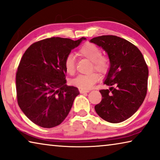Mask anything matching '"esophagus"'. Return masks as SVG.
I'll return each mask as SVG.
<instances>
[{"label":"esophagus","mask_w":160,"mask_h":160,"mask_svg":"<svg viewBox=\"0 0 160 160\" xmlns=\"http://www.w3.org/2000/svg\"><path fill=\"white\" fill-rule=\"evenodd\" d=\"M79 92L81 94H84V93H87V92H89V90H84V89H79Z\"/></svg>","instance_id":"obj_1"}]
</instances>
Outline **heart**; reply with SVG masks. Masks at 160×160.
Instances as JSON below:
<instances>
[{"instance_id":"heart-1","label":"heart","mask_w":160,"mask_h":160,"mask_svg":"<svg viewBox=\"0 0 160 160\" xmlns=\"http://www.w3.org/2000/svg\"><path fill=\"white\" fill-rule=\"evenodd\" d=\"M80 56L89 60L92 62V68L99 73H104L108 71L110 66V58L107 55L102 54V51L98 46L93 43L87 42L80 48L78 51ZM64 66L66 72L72 75L76 71V61L74 55L69 54L64 61ZM99 76L96 73L89 74H80L71 81L73 85L81 89L89 90L94 84L98 82Z\"/></svg>"}]
</instances>
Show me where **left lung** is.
Masks as SVG:
<instances>
[{
  "mask_svg": "<svg viewBox=\"0 0 160 160\" xmlns=\"http://www.w3.org/2000/svg\"><path fill=\"white\" fill-rule=\"evenodd\" d=\"M108 52L110 67L104 84L110 89L99 90L100 102L96 112L106 121L117 123L131 117L142 105L147 92V65L138 48L114 35H102L90 40Z\"/></svg>",
  "mask_w": 160,
  "mask_h": 160,
  "instance_id": "left-lung-1",
  "label": "left lung"
}]
</instances>
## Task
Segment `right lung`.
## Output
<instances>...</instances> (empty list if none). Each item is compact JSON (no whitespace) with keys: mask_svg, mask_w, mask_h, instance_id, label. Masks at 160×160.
Masks as SVG:
<instances>
[{"mask_svg":"<svg viewBox=\"0 0 160 160\" xmlns=\"http://www.w3.org/2000/svg\"><path fill=\"white\" fill-rule=\"evenodd\" d=\"M84 40L44 39L30 45L23 55L16 74L17 102L34 124L53 128L70 112L79 92L66 84L64 61Z\"/></svg>","mask_w":160,"mask_h":160,"instance_id":"add662e5","label":"right lung"}]
</instances>
